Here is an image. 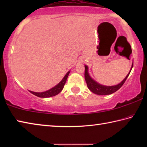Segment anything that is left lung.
Here are the masks:
<instances>
[{"label": "left lung", "mask_w": 147, "mask_h": 147, "mask_svg": "<svg viewBox=\"0 0 147 147\" xmlns=\"http://www.w3.org/2000/svg\"><path fill=\"white\" fill-rule=\"evenodd\" d=\"M133 64L134 63H132V65H131L130 72H129L128 74H127V76L125 77V78H124L121 83L117 84V85L112 86H106L101 85V84L96 82V81H94L93 79H92L91 78V76H89V74L88 73V67L87 65H85V73H84V76H85V80L87 86H88V88H89V90L93 92V93L99 94V95H107V94H110L115 93V91L120 89L122 86L124 84V83L125 82L126 80L127 79L128 76L130 73L131 69L133 67Z\"/></svg>", "instance_id": "8db88e82"}]
</instances>
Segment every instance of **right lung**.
<instances>
[{
	"mask_svg": "<svg viewBox=\"0 0 147 147\" xmlns=\"http://www.w3.org/2000/svg\"><path fill=\"white\" fill-rule=\"evenodd\" d=\"M69 73L70 71H69L67 73L65 76L63 77V78L61 80V81L59 82L58 85H56V86H54V88H51V89H49L48 91H44V92H41V93H37V92H33L31 91H29L31 93H32L34 95H36L38 97H41V98H48V97H51V96H54L58 94V93H60V92L62 91L63 87L65 84V82L67 81V77L69 74Z\"/></svg>",
	"mask_w": 147,
	"mask_h": 147,
	"instance_id": "add662e5",
	"label": "right lung"
}]
</instances>
